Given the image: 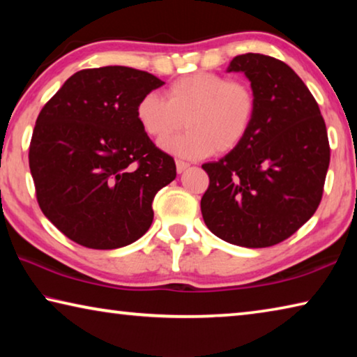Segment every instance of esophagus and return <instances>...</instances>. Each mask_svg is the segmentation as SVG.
Segmentation results:
<instances>
[{"label": "esophagus", "instance_id": "obj_1", "mask_svg": "<svg viewBox=\"0 0 357 357\" xmlns=\"http://www.w3.org/2000/svg\"><path fill=\"white\" fill-rule=\"evenodd\" d=\"M187 168H189V164H187V162L176 160V172L178 173H183L184 170H187Z\"/></svg>", "mask_w": 357, "mask_h": 357}]
</instances>
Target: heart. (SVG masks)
Segmentation results:
<instances>
[{"mask_svg":"<svg viewBox=\"0 0 357 357\" xmlns=\"http://www.w3.org/2000/svg\"><path fill=\"white\" fill-rule=\"evenodd\" d=\"M257 113V96L250 84L228 80L214 72H195L174 80L165 99L154 93L138 100L135 116L143 132L155 140L176 134L160 146L187 159L228 153L244 142Z\"/></svg>","mask_w":357,"mask_h":357,"instance_id":"obj_1","label":"heart"}]
</instances>
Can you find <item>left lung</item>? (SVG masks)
Listing matches in <instances>:
<instances>
[{"label": "left lung", "mask_w": 357, "mask_h": 357, "mask_svg": "<svg viewBox=\"0 0 357 357\" xmlns=\"http://www.w3.org/2000/svg\"><path fill=\"white\" fill-rule=\"evenodd\" d=\"M228 72H244L257 113L244 142L202 168L206 227L229 244L261 249L282 243L315 214L331 148L324 119L305 83L280 59L245 53Z\"/></svg>", "instance_id": "1"}]
</instances>
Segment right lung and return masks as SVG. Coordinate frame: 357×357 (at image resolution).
Segmentation results:
<instances>
[{
	"label": "right lung",
	"instance_id": "obj_1",
	"mask_svg": "<svg viewBox=\"0 0 357 357\" xmlns=\"http://www.w3.org/2000/svg\"><path fill=\"white\" fill-rule=\"evenodd\" d=\"M162 84L124 66L83 69L40 110L29 144L36 197L74 243L119 249L153 223L155 193L176 178V165L144 134L135 108Z\"/></svg>",
	"mask_w": 357,
	"mask_h": 357
}]
</instances>
